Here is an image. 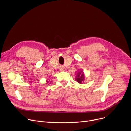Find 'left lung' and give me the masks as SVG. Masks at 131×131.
I'll use <instances>...</instances> for the list:
<instances>
[{"label":"left lung","mask_w":131,"mask_h":131,"mask_svg":"<svg viewBox=\"0 0 131 131\" xmlns=\"http://www.w3.org/2000/svg\"><path fill=\"white\" fill-rule=\"evenodd\" d=\"M84 75L83 74L82 71H81L80 72H79V73H78L77 74V77L76 78V80L78 83H80V84H81L82 82L83 81H84Z\"/></svg>","instance_id":"1"}]
</instances>
